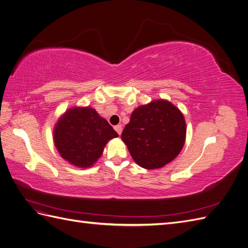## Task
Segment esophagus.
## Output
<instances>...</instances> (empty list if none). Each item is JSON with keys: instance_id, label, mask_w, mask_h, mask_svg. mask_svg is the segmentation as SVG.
Returning a JSON list of instances; mask_svg holds the SVG:
<instances>
[{"instance_id": "obj_1", "label": "esophagus", "mask_w": 248, "mask_h": 248, "mask_svg": "<svg viewBox=\"0 0 248 248\" xmlns=\"http://www.w3.org/2000/svg\"><path fill=\"white\" fill-rule=\"evenodd\" d=\"M114 128L118 132V134H121L122 133V126L121 125H116Z\"/></svg>"}]
</instances>
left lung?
<instances>
[{
  "label": "left lung",
  "instance_id": "obj_1",
  "mask_svg": "<svg viewBox=\"0 0 248 248\" xmlns=\"http://www.w3.org/2000/svg\"><path fill=\"white\" fill-rule=\"evenodd\" d=\"M185 136L182 112L167 100H155L133 110L121 138L140 167L154 170L176 158Z\"/></svg>",
  "mask_w": 248,
  "mask_h": 248
}]
</instances>
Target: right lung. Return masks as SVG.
I'll use <instances>...</instances> for the list:
<instances>
[{"instance_id": "obj_1", "label": "right lung", "mask_w": 248, "mask_h": 248, "mask_svg": "<svg viewBox=\"0 0 248 248\" xmlns=\"http://www.w3.org/2000/svg\"><path fill=\"white\" fill-rule=\"evenodd\" d=\"M118 133L90 108H73L60 118L54 140L65 160L79 168H89L102 155L107 142Z\"/></svg>"}]
</instances>
